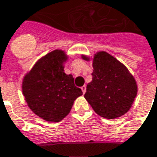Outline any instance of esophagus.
I'll list each match as a JSON object with an SVG mask.
<instances>
[{
    "mask_svg": "<svg viewBox=\"0 0 157 157\" xmlns=\"http://www.w3.org/2000/svg\"><path fill=\"white\" fill-rule=\"evenodd\" d=\"M81 90H82V91H83V93H85V92H86V86H85V85H84V86H82V87H81Z\"/></svg>",
    "mask_w": 157,
    "mask_h": 157,
    "instance_id": "esophagus-1",
    "label": "esophagus"
}]
</instances>
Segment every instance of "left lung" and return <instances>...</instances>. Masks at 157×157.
<instances>
[{
  "label": "left lung",
  "instance_id": "8db88e82",
  "mask_svg": "<svg viewBox=\"0 0 157 157\" xmlns=\"http://www.w3.org/2000/svg\"><path fill=\"white\" fill-rule=\"evenodd\" d=\"M84 60H89L82 56ZM92 81L87 84L84 98L98 115L114 119L124 115L134 101L138 88L128 69L105 52L93 58Z\"/></svg>",
  "mask_w": 157,
  "mask_h": 157
}]
</instances>
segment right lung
I'll list each match as a JSON object with an SVG mask.
<instances>
[{"label": "right lung", "instance_id": "add662e5", "mask_svg": "<svg viewBox=\"0 0 157 157\" xmlns=\"http://www.w3.org/2000/svg\"><path fill=\"white\" fill-rule=\"evenodd\" d=\"M67 56L55 50L40 59L23 80V94L29 107L42 119L56 123L68 114L73 101L83 94L73 75L64 73Z\"/></svg>", "mask_w": 157, "mask_h": 157}]
</instances>
